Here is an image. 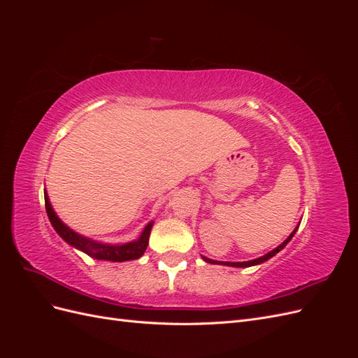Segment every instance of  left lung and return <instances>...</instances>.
Wrapping results in <instances>:
<instances>
[{
    "mask_svg": "<svg viewBox=\"0 0 358 358\" xmlns=\"http://www.w3.org/2000/svg\"><path fill=\"white\" fill-rule=\"evenodd\" d=\"M297 230V229H296ZM296 230L292 231L291 234H289V237L288 239L284 242V243H280L276 249H273V251H270L268 254H266V255H263V257H259V258H257V259H251V262H242V263H230V262H213V259H210V258H206V257H203L204 258V262H208V263H210V264H225V266H233V267H249V266H255V264H262V263H264V262H267L268 258H272L275 254H278L280 249H284L285 248V245L291 241V237L296 234Z\"/></svg>",
    "mask_w": 358,
    "mask_h": 358,
    "instance_id": "8db88e82",
    "label": "left lung"
}]
</instances>
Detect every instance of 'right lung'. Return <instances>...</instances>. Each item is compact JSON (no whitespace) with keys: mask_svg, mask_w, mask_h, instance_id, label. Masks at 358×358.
Segmentation results:
<instances>
[{"mask_svg":"<svg viewBox=\"0 0 358 358\" xmlns=\"http://www.w3.org/2000/svg\"><path fill=\"white\" fill-rule=\"evenodd\" d=\"M45 204H46V212H48V216L50 220V224L53 225V229L57 230V233L62 237V239L67 243H70L71 246L80 249V251H83L85 254H88L96 259H109V262H128V259H137L138 257H142L143 252L146 251L148 243H149L150 229H152L154 222H149L145 227L142 236H140L138 241H136V242H129L125 245H106V243H99V242L86 239V237H82L78 233L70 230L69 227L58 218L57 213L53 212L46 192H45Z\"/></svg>","mask_w":358,"mask_h":358,"instance_id":"obj_1","label":"right lung"}]
</instances>
